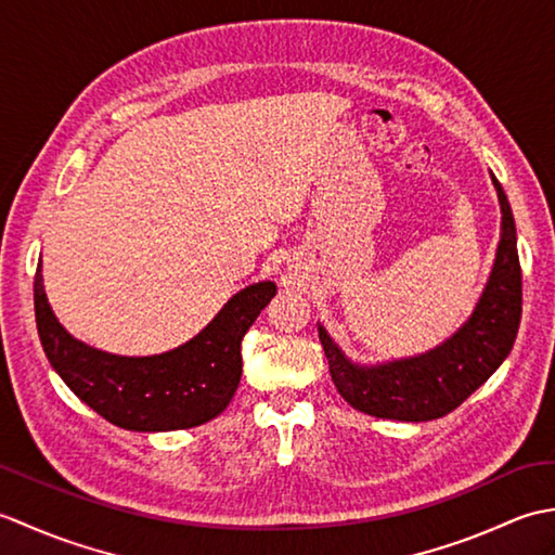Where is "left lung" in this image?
Segmentation results:
<instances>
[{"label":"left lung","instance_id":"8db88e82","mask_svg":"<svg viewBox=\"0 0 555 555\" xmlns=\"http://www.w3.org/2000/svg\"><path fill=\"white\" fill-rule=\"evenodd\" d=\"M493 185L503 211L496 262L473 317L443 346L420 358L358 367L320 326L338 393L364 415L400 422L443 417L473 396L513 350L522 317V269L508 197L496 179Z\"/></svg>","mask_w":555,"mask_h":555}]
</instances>
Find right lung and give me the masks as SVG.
Instances as JSON below:
<instances>
[{
  "label": "right lung",
  "mask_w": 555,
  "mask_h": 555,
  "mask_svg": "<svg viewBox=\"0 0 555 555\" xmlns=\"http://www.w3.org/2000/svg\"><path fill=\"white\" fill-rule=\"evenodd\" d=\"M33 288L47 360L82 403L131 431L191 429L221 415L241 382V340L276 296L271 281L247 286L185 346L152 358H119L80 344L56 322L40 264Z\"/></svg>",
  "instance_id": "1"
}]
</instances>
